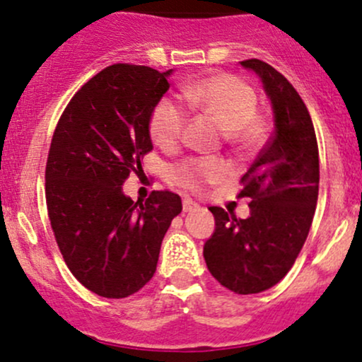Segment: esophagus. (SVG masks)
Returning a JSON list of instances; mask_svg holds the SVG:
<instances>
[{
	"mask_svg": "<svg viewBox=\"0 0 362 362\" xmlns=\"http://www.w3.org/2000/svg\"><path fill=\"white\" fill-rule=\"evenodd\" d=\"M182 209H184V213L196 211V209H199V204H196L192 199H187V197H185V199L182 201Z\"/></svg>",
	"mask_w": 362,
	"mask_h": 362,
	"instance_id": "obj_1",
	"label": "esophagus"
}]
</instances>
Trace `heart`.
Returning a JSON list of instances; mask_svg holds the SVG:
<instances>
[{
  "instance_id": "obj_1",
  "label": "heart",
  "mask_w": 362,
  "mask_h": 362,
  "mask_svg": "<svg viewBox=\"0 0 362 362\" xmlns=\"http://www.w3.org/2000/svg\"><path fill=\"white\" fill-rule=\"evenodd\" d=\"M182 99L190 111L209 115L223 125V137L240 151H257L268 137V122L257 113L256 89L232 74H214L185 84ZM187 111L175 99H158L149 115L151 139L163 149H173L184 139ZM232 175V166L218 158H189L170 170L173 184L189 192H202Z\"/></svg>"
}]
</instances>
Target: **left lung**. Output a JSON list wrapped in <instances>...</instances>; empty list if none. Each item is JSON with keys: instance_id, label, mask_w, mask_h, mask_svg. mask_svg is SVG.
I'll list each match as a JSON object with an SVG mask.
<instances>
[{"instance_id": "left-lung-1", "label": "left lung", "mask_w": 362, "mask_h": 362, "mask_svg": "<svg viewBox=\"0 0 362 362\" xmlns=\"http://www.w3.org/2000/svg\"><path fill=\"white\" fill-rule=\"evenodd\" d=\"M256 71L275 113V134L240 178L251 216L211 206L214 233L204 244L209 273L228 291L247 296L288 273L308 239L320 189V158L311 115L280 71L261 59L240 62Z\"/></svg>"}]
</instances>
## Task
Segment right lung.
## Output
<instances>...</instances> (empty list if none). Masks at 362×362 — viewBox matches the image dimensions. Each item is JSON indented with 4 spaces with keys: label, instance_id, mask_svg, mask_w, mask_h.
I'll use <instances>...</instances> for the list:
<instances>
[{
    "label": "right lung",
    "instance_id": "right-lung-1",
    "mask_svg": "<svg viewBox=\"0 0 362 362\" xmlns=\"http://www.w3.org/2000/svg\"><path fill=\"white\" fill-rule=\"evenodd\" d=\"M170 74L106 66L74 94L51 139L46 204L54 239L71 275L108 299L132 296L153 278L163 237L182 211L170 190H153L144 202L122 192L153 149L149 115Z\"/></svg>",
    "mask_w": 362,
    "mask_h": 362
}]
</instances>
